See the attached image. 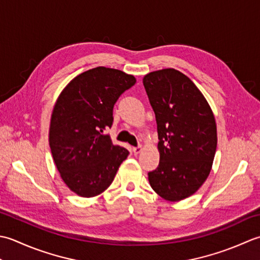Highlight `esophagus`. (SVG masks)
I'll return each mask as SVG.
<instances>
[{
	"mask_svg": "<svg viewBox=\"0 0 260 260\" xmlns=\"http://www.w3.org/2000/svg\"><path fill=\"white\" fill-rule=\"evenodd\" d=\"M141 149H142L141 146H136V147L132 148V151H134L135 155H138V153H139V152L141 151Z\"/></svg>",
	"mask_w": 260,
	"mask_h": 260,
	"instance_id": "obj_1",
	"label": "esophagus"
}]
</instances>
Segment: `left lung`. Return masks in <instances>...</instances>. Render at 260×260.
Wrapping results in <instances>:
<instances>
[{"mask_svg": "<svg viewBox=\"0 0 260 260\" xmlns=\"http://www.w3.org/2000/svg\"><path fill=\"white\" fill-rule=\"evenodd\" d=\"M142 83L156 115L160 153L148 179L162 199L184 200L210 174L218 142L213 113L195 84L176 70L149 73Z\"/></svg>", "mask_w": 260, "mask_h": 260, "instance_id": "8db88e82", "label": "left lung"}]
</instances>
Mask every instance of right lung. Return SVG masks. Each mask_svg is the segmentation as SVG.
I'll list each match as a JSON object with an SVG mask.
<instances>
[{"label": "right lung", "mask_w": 260, "mask_h": 260, "mask_svg": "<svg viewBox=\"0 0 260 260\" xmlns=\"http://www.w3.org/2000/svg\"><path fill=\"white\" fill-rule=\"evenodd\" d=\"M135 84L132 75L96 67L74 78L57 100L49 130L51 155L62 181L79 197L104 192L129 155L104 131L112 126L120 95Z\"/></svg>", "instance_id": "right-lung-1"}]
</instances>
